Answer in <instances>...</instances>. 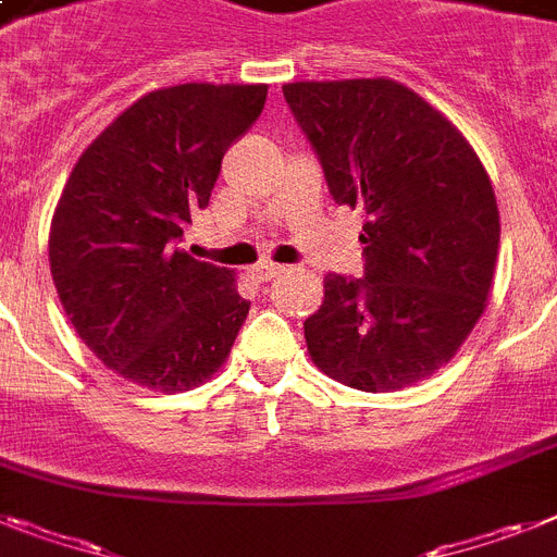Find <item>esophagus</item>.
<instances>
[{
	"mask_svg": "<svg viewBox=\"0 0 557 557\" xmlns=\"http://www.w3.org/2000/svg\"><path fill=\"white\" fill-rule=\"evenodd\" d=\"M286 271V265H280V263H271V260H263V263H257L255 269H251V274H255L260 283H265V280H274L280 277Z\"/></svg>",
	"mask_w": 557,
	"mask_h": 557,
	"instance_id": "obj_1",
	"label": "esophagus"
}]
</instances>
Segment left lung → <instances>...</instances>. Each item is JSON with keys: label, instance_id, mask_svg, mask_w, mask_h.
Instances as JSON below:
<instances>
[{"label": "left lung", "instance_id": "8db88e82", "mask_svg": "<svg viewBox=\"0 0 557 557\" xmlns=\"http://www.w3.org/2000/svg\"><path fill=\"white\" fill-rule=\"evenodd\" d=\"M339 207L368 214L366 277H325L306 320L314 366L399 391L450 362L487 308L502 223L484 163L450 121L391 78L283 87Z\"/></svg>", "mask_w": 557, "mask_h": 557}]
</instances>
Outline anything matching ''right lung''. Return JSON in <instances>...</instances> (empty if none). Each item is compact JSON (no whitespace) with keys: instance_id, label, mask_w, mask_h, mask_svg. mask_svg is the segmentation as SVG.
Here are the masks:
<instances>
[{"instance_id":"1","label":"right lung","mask_w":557,"mask_h":557,"mask_svg":"<svg viewBox=\"0 0 557 557\" xmlns=\"http://www.w3.org/2000/svg\"><path fill=\"white\" fill-rule=\"evenodd\" d=\"M265 84H177L141 96L70 172L50 274L84 345L127 382L181 394L226 362L249 302L235 271L177 243L221 161L263 112Z\"/></svg>"}]
</instances>
